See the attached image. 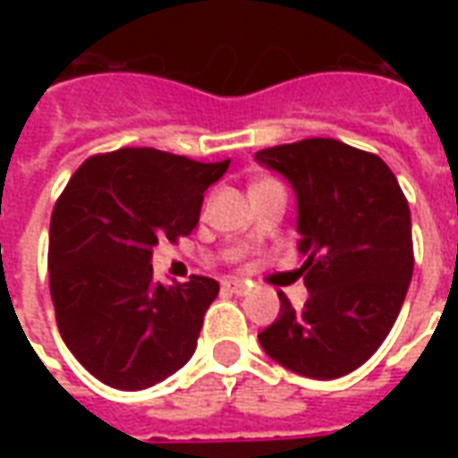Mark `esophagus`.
Wrapping results in <instances>:
<instances>
[{"instance_id":"esophagus-1","label":"esophagus","mask_w":458,"mask_h":458,"mask_svg":"<svg viewBox=\"0 0 458 458\" xmlns=\"http://www.w3.org/2000/svg\"><path fill=\"white\" fill-rule=\"evenodd\" d=\"M223 289L230 292V294H238V297H242V294H248L250 292L248 284H245V282H240V279H225V282H223Z\"/></svg>"}]
</instances>
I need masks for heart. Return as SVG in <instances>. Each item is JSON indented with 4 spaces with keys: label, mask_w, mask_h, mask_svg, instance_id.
I'll return each instance as SVG.
<instances>
[{
    "label": "heart",
    "mask_w": 458,
    "mask_h": 458,
    "mask_svg": "<svg viewBox=\"0 0 458 458\" xmlns=\"http://www.w3.org/2000/svg\"><path fill=\"white\" fill-rule=\"evenodd\" d=\"M259 183H262V181H259Z\"/></svg>",
    "instance_id": "1"
}]
</instances>
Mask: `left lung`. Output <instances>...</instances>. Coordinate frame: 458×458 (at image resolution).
I'll return each instance as SVG.
<instances>
[{
	"mask_svg": "<svg viewBox=\"0 0 458 458\" xmlns=\"http://www.w3.org/2000/svg\"><path fill=\"white\" fill-rule=\"evenodd\" d=\"M297 196L307 304L279 292V317L259 334L265 353L292 373L334 380L380 348L403 309L414 269L410 206L380 157L338 140H301L255 154Z\"/></svg>",
	"mask_w": 458,
	"mask_h": 458,
	"instance_id": "8db88e82",
	"label": "left lung"
}]
</instances>
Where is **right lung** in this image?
I'll return each mask as SVG.
<instances>
[{"mask_svg": "<svg viewBox=\"0 0 458 458\" xmlns=\"http://www.w3.org/2000/svg\"><path fill=\"white\" fill-rule=\"evenodd\" d=\"M230 159L117 149L81 164L55 200L48 279L68 351L100 383L144 390L189 363L218 282H154L151 250L199 225L203 193Z\"/></svg>", "mask_w": 458, "mask_h": 458, "instance_id": "1", "label": "right lung"}]
</instances>
